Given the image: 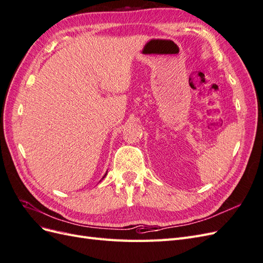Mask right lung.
<instances>
[{"instance_id": "1", "label": "right lung", "mask_w": 263, "mask_h": 263, "mask_svg": "<svg viewBox=\"0 0 263 263\" xmlns=\"http://www.w3.org/2000/svg\"><path fill=\"white\" fill-rule=\"evenodd\" d=\"M106 174H107V172H106V173H105V174H104V177H103V178H105V176H106Z\"/></svg>"}]
</instances>
